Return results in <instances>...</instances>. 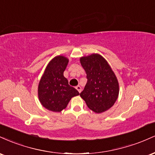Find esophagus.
Returning a JSON list of instances; mask_svg holds the SVG:
<instances>
[{
	"instance_id": "obj_1",
	"label": "esophagus",
	"mask_w": 155,
	"mask_h": 155,
	"mask_svg": "<svg viewBox=\"0 0 155 155\" xmlns=\"http://www.w3.org/2000/svg\"><path fill=\"white\" fill-rule=\"evenodd\" d=\"M76 89L78 90V92H79V93H80V92H81V87L79 86V85H78V86H76Z\"/></svg>"
}]
</instances>
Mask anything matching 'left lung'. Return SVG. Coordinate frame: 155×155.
Returning a JSON list of instances; mask_svg holds the SVG:
<instances>
[{"label":"left lung","mask_w":155,"mask_h":155,"mask_svg":"<svg viewBox=\"0 0 155 155\" xmlns=\"http://www.w3.org/2000/svg\"><path fill=\"white\" fill-rule=\"evenodd\" d=\"M80 63L87 79L80 96L92 111L101 114L107 111L115 104L120 92L114 72L104 57L97 53L81 57Z\"/></svg>","instance_id":"8db88e82"}]
</instances>
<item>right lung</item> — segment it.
<instances>
[{"instance_id": "right-lung-1", "label": "right lung", "mask_w": 155, "mask_h": 155, "mask_svg": "<svg viewBox=\"0 0 155 155\" xmlns=\"http://www.w3.org/2000/svg\"><path fill=\"white\" fill-rule=\"evenodd\" d=\"M69 60L58 55L47 64L38 87V100L44 108L54 112H60L67 107L69 101L79 92L68 84L63 75Z\"/></svg>"}]
</instances>
